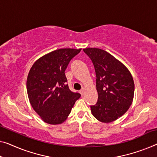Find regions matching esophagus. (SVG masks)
<instances>
[{"label": "esophagus", "mask_w": 157, "mask_h": 157, "mask_svg": "<svg viewBox=\"0 0 157 157\" xmlns=\"http://www.w3.org/2000/svg\"><path fill=\"white\" fill-rule=\"evenodd\" d=\"M79 93H80L82 95H83L84 93H85V90H84V89H82V90H81L80 91H79Z\"/></svg>", "instance_id": "34e87169"}]
</instances>
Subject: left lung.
Wrapping results in <instances>:
<instances>
[{"instance_id":"left-lung-1","label":"left lung","mask_w":157,"mask_h":157,"mask_svg":"<svg viewBox=\"0 0 157 157\" xmlns=\"http://www.w3.org/2000/svg\"><path fill=\"white\" fill-rule=\"evenodd\" d=\"M92 60L96 72L98 100L91 106L98 121L110 123L122 116L130 108L135 85L127 67L106 51L97 48L83 49Z\"/></svg>"}]
</instances>
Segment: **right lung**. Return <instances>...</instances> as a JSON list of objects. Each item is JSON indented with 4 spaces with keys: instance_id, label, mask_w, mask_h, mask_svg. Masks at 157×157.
<instances>
[{
    "instance_id": "add662e5",
    "label": "right lung",
    "mask_w": 157,
    "mask_h": 157,
    "mask_svg": "<svg viewBox=\"0 0 157 157\" xmlns=\"http://www.w3.org/2000/svg\"><path fill=\"white\" fill-rule=\"evenodd\" d=\"M81 49L60 48L42 56L30 69L27 91L30 104L44 122H64L81 97L67 85L65 71Z\"/></svg>"
}]
</instances>
